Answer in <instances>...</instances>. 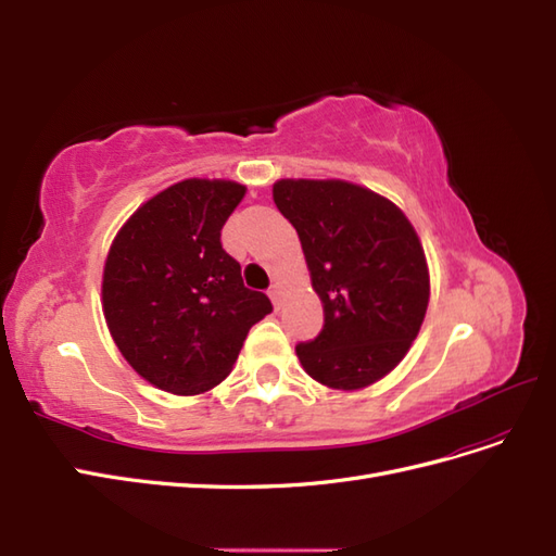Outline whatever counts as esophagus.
<instances>
[{"label": "esophagus", "instance_id": "34e87169", "mask_svg": "<svg viewBox=\"0 0 556 556\" xmlns=\"http://www.w3.org/2000/svg\"><path fill=\"white\" fill-rule=\"evenodd\" d=\"M268 296H271L274 306H276V308H280V301H282V290H280V285H271V290H268Z\"/></svg>", "mask_w": 556, "mask_h": 556}]
</instances>
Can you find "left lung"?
I'll return each mask as SVG.
<instances>
[{
  "mask_svg": "<svg viewBox=\"0 0 556 556\" xmlns=\"http://www.w3.org/2000/svg\"><path fill=\"white\" fill-rule=\"evenodd\" d=\"M278 211L294 225L325 308L317 339L296 345L304 371L331 390H362L406 357L429 306L417 231L390 199L348 180L282 178Z\"/></svg>",
  "mask_w": 556,
  "mask_h": 556,
  "instance_id": "left-lung-1",
  "label": "left lung"
}]
</instances>
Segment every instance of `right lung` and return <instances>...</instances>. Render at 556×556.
I'll return each instance as SVG.
<instances>
[{
  "label": "right lung",
  "mask_w": 556,
  "mask_h": 556,
  "mask_svg": "<svg viewBox=\"0 0 556 556\" xmlns=\"http://www.w3.org/2000/svg\"><path fill=\"white\" fill-rule=\"evenodd\" d=\"M245 185L188 178L162 190L115 233L102 308L129 366L164 392L192 396L220 384L250 327L274 311L248 290L220 231Z\"/></svg>",
  "instance_id": "1"
}]
</instances>
